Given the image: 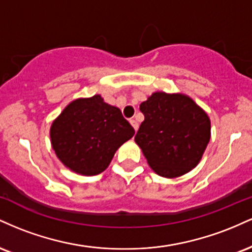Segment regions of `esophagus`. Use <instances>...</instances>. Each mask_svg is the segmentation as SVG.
<instances>
[{
	"mask_svg": "<svg viewBox=\"0 0 252 252\" xmlns=\"http://www.w3.org/2000/svg\"><path fill=\"white\" fill-rule=\"evenodd\" d=\"M130 124H131L132 128L135 129V131H137V129H138V123L136 122L135 120H130Z\"/></svg>",
	"mask_w": 252,
	"mask_h": 252,
	"instance_id": "34e87169",
	"label": "esophagus"
}]
</instances>
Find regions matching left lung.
Listing matches in <instances>:
<instances>
[{
	"label": "left lung",
	"instance_id": "1",
	"mask_svg": "<svg viewBox=\"0 0 252 252\" xmlns=\"http://www.w3.org/2000/svg\"><path fill=\"white\" fill-rule=\"evenodd\" d=\"M144 121L135 136L156 174L178 178L192 170L210 142L211 122L192 98L154 92L141 103Z\"/></svg>",
	"mask_w": 252,
	"mask_h": 252
}]
</instances>
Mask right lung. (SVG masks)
I'll return each mask as SVG.
<instances>
[{"label": "right lung", "instance_id": "obj_1", "mask_svg": "<svg viewBox=\"0 0 252 252\" xmlns=\"http://www.w3.org/2000/svg\"><path fill=\"white\" fill-rule=\"evenodd\" d=\"M134 134L121 110L104 102L99 94L71 102L54 120L50 131L58 158L82 175L105 170L116 150Z\"/></svg>", "mask_w": 252, "mask_h": 252}]
</instances>
